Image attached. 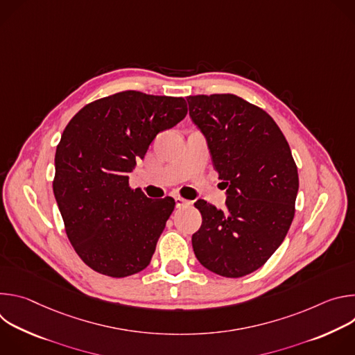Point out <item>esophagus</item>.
I'll use <instances>...</instances> for the list:
<instances>
[{
	"instance_id": "34e87169",
	"label": "esophagus",
	"mask_w": 355,
	"mask_h": 355,
	"mask_svg": "<svg viewBox=\"0 0 355 355\" xmlns=\"http://www.w3.org/2000/svg\"><path fill=\"white\" fill-rule=\"evenodd\" d=\"M174 199H175V207L177 208H184L187 205H191V200H187V199H184L181 196H175Z\"/></svg>"
}]
</instances>
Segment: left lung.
Returning a JSON list of instances; mask_svg holds the SVG:
<instances>
[{
	"label": "left lung",
	"mask_w": 355,
	"mask_h": 355,
	"mask_svg": "<svg viewBox=\"0 0 355 355\" xmlns=\"http://www.w3.org/2000/svg\"><path fill=\"white\" fill-rule=\"evenodd\" d=\"M187 101L227 187L225 211L195 202L202 225L192 234L193 252L209 271L240 278L263 267L284 241L295 216L297 168L284 133L264 110L234 94Z\"/></svg>",
	"instance_id": "1"
}]
</instances>
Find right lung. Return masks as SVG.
Here are the masks:
<instances>
[{
	"label": "right lung",
	"instance_id": "right-lung-1",
	"mask_svg": "<svg viewBox=\"0 0 355 355\" xmlns=\"http://www.w3.org/2000/svg\"><path fill=\"white\" fill-rule=\"evenodd\" d=\"M187 112L182 96L128 89L89 103L63 130L53 192L71 245L94 271L123 278L150 264L175 200L132 189L128 174Z\"/></svg>",
	"mask_w": 355,
	"mask_h": 355
}]
</instances>
